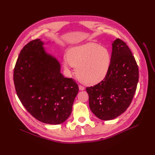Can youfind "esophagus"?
Returning <instances> with one entry per match:
<instances>
[{
    "instance_id": "obj_1",
    "label": "esophagus",
    "mask_w": 155,
    "mask_h": 155,
    "mask_svg": "<svg viewBox=\"0 0 155 155\" xmlns=\"http://www.w3.org/2000/svg\"><path fill=\"white\" fill-rule=\"evenodd\" d=\"M79 89L80 91H84V90H85V87L81 86V85H79Z\"/></svg>"
}]
</instances>
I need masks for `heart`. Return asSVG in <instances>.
<instances>
[{
	"instance_id": "1",
	"label": "heart",
	"mask_w": 155,
	"mask_h": 155,
	"mask_svg": "<svg viewBox=\"0 0 155 155\" xmlns=\"http://www.w3.org/2000/svg\"><path fill=\"white\" fill-rule=\"evenodd\" d=\"M111 55L106 48L92 42L74 46L68 51L64 59V67H75L78 78L87 85L100 82L108 74Z\"/></svg>"
}]
</instances>
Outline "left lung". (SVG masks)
Returning <instances> with one entry per match:
<instances>
[{
    "label": "left lung",
    "instance_id": "left-lung-1",
    "mask_svg": "<svg viewBox=\"0 0 155 155\" xmlns=\"http://www.w3.org/2000/svg\"><path fill=\"white\" fill-rule=\"evenodd\" d=\"M112 46L111 62L106 77L97 85L86 88L91 111L102 120H113L127 110L139 78L137 63L125 42L116 39Z\"/></svg>",
    "mask_w": 155,
    "mask_h": 155
}]
</instances>
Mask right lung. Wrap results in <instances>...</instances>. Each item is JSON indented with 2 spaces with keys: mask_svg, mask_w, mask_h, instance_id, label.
Segmentation results:
<instances>
[{
  "mask_svg": "<svg viewBox=\"0 0 155 155\" xmlns=\"http://www.w3.org/2000/svg\"><path fill=\"white\" fill-rule=\"evenodd\" d=\"M37 39L21 51L14 68L18 97L27 111L41 122L58 125L71 114L79 88L61 72V64Z\"/></svg>",
  "mask_w": 155,
  "mask_h": 155,
  "instance_id": "add662e5",
  "label": "right lung"
}]
</instances>
